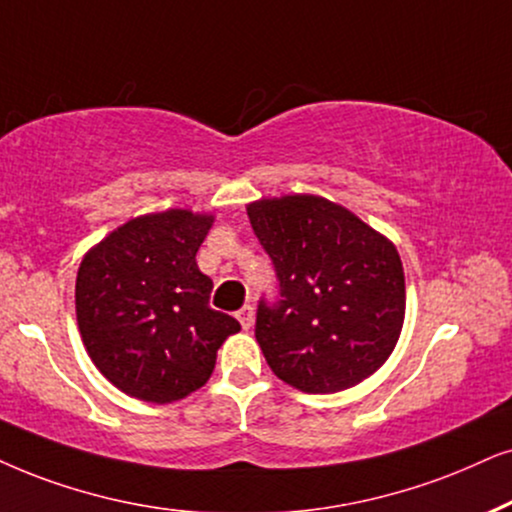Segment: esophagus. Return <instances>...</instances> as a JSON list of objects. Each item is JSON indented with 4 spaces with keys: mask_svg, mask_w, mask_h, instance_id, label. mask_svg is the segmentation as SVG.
Instances as JSON below:
<instances>
[{
    "mask_svg": "<svg viewBox=\"0 0 512 512\" xmlns=\"http://www.w3.org/2000/svg\"><path fill=\"white\" fill-rule=\"evenodd\" d=\"M236 319L241 321V328H243V331H250L252 323H255V309H252L250 304H245V307L241 309V312L236 314Z\"/></svg>",
    "mask_w": 512,
    "mask_h": 512,
    "instance_id": "34e87169",
    "label": "esophagus"
}]
</instances>
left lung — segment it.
Here are the masks:
<instances>
[{
  "instance_id": "8db88e82",
  "label": "left lung",
  "mask_w": 512,
  "mask_h": 512,
  "mask_svg": "<svg viewBox=\"0 0 512 512\" xmlns=\"http://www.w3.org/2000/svg\"><path fill=\"white\" fill-rule=\"evenodd\" d=\"M281 300L260 302L255 338L276 378L307 394L359 385L390 359L406 314L390 238L333 200L293 193L248 203Z\"/></svg>"
}]
</instances>
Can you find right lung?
I'll list each match as a JSON object with an SVG mask.
<instances>
[{
  "mask_svg": "<svg viewBox=\"0 0 512 512\" xmlns=\"http://www.w3.org/2000/svg\"><path fill=\"white\" fill-rule=\"evenodd\" d=\"M212 224V212H148L82 257L75 314L84 349L129 397H189L210 380L224 340L241 331L234 316L210 309L212 278L196 264Z\"/></svg>",
  "mask_w": 512,
  "mask_h": 512,
  "instance_id": "add662e5",
  "label": "right lung"
}]
</instances>
